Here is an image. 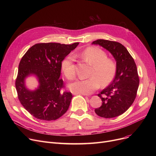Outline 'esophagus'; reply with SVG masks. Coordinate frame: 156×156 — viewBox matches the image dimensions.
Segmentation results:
<instances>
[{
	"mask_svg": "<svg viewBox=\"0 0 156 156\" xmlns=\"http://www.w3.org/2000/svg\"><path fill=\"white\" fill-rule=\"evenodd\" d=\"M73 94L74 95H85V96H88L89 95H88V94H79V93H75V92H73Z\"/></svg>",
	"mask_w": 156,
	"mask_h": 156,
	"instance_id": "esophagus-1",
	"label": "esophagus"
}]
</instances>
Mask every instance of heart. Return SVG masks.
<instances>
[{"label": "heart", "instance_id": "heart-1", "mask_svg": "<svg viewBox=\"0 0 156 156\" xmlns=\"http://www.w3.org/2000/svg\"><path fill=\"white\" fill-rule=\"evenodd\" d=\"M75 56L81 57L83 61L92 65L87 79L77 80L69 85L73 92L90 94L101 86H107L111 83L115 77L117 66L113 59L108 58V55L101 48L90 47L81 52L76 53ZM75 59L71 55H68L61 62V69L64 76L68 80L75 78L76 70Z\"/></svg>", "mask_w": 156, "mask_h": 156}]
</instances>
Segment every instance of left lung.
Returning a JSON list of instances; mask_svg holds the SVG:
<instances>
[{
    "instance_id": "8db88e82",
    "label": "left lung",
    "mask_w": 156,
    "mask_h": 156,
    "mask_svg": "<svg viewBox=\"0 0 156 156\" xmlns=\"http://www.w3.org/2000/svg\"><path fill=\"white\" fill-rule=\"evenodd\" d=\"M92 44L108 50L115 59L117 66L112 83L98 94L102 103L95 112L105 118L117 117L128 109L136 96L139 77L136 64L125 47L119 42L99 39Z\"/></svg>"
}]
</instances>
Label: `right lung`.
Returning <instances> with one entry per match:
<instances>
[{
  "label": "right lung",
  "instance_id": "obj_1",
  "mask_svg": "<svg viewBox=\"0 0 156 156\" xmlns=\"http://www.w3.org/2000/svg\"><path fill=\"white\" fill-rule=\"evenodd\" d=\"M79 44L40 43L30 47L20 62L16 80L18 99L30 114L44 121L55 120L69 108L72 94L61 92L64 87L61 76V62ZM37 76L39 85L35 91L28 89L25 79Z\"/></svg>",
  "mask_w": 156,
  "mask_h": 156
}]
</instances>
